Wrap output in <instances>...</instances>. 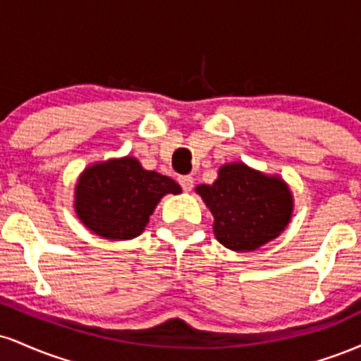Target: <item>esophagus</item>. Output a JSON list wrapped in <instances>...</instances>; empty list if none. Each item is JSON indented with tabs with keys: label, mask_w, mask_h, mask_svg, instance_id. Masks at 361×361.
<instances>
[{
	"label": "esophagus",
	"mask_w": 361,
	"mask_h": 361,
	"mask_svg": "<svg viewBox=\"0 0 361 361\" xmlns=\"http://www.w3.org/2000/svg\"><path fill=\"white\" fill-rule=\"evenodd\" d=\"M178 183L181 185V188H183L185 192H190V190L193 188V178L192 176H180L178 178Z\"/></svg>",
	"instance_id": "obj_1"
}]
</instances>
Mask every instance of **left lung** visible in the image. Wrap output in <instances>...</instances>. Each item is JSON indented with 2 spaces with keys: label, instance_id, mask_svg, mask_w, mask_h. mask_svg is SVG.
<instances>
[{
  "label": "left lung",
  "instance_id": "obj_1",
  "mask_svg": "<svg viewBox=\"0 0 361 361\" xmlns=\"http://www.w3.org/2000/svg\"><path fill=\"white\" fill-rule=\"evenodd\" d=\"M214 215V234L227 250L255 251L288 226L293 198L280 176H268L244 163L224 164L212 185H198Z\"/></svg>",
  "mask_w": 361,
  "mask_h": 361
}]
</instances>
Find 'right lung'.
<instances>
[{"mask_svg":"<svg viewBox=\"0 0 361 361\" xmlns=\"http://www.w3.org/2000/svg\"><path fill=\"white\" fill-rule=\"evenodd\" d=\"M166 193H181V186L126 156L91 164L81 173L74 209L91 233L114 241L132 239L146 229L149 215Z\"/></svg>","mask_w":361,"mask_h":361,"instance_id":"right-lung-1","label":"right lung"}]
</instances>
